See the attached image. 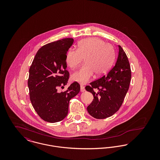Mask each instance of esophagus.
I'll return each mask as SVG.
<instances>
[{
    "label": "esophagus",
    "mask_w": 160,
    "mask_h": 160,
    "mask_svg": "<svg viewBox=\"0 0 160 160\" xmlns=\"http://www.w3.org/2000/svg\"><path fill=\"white\" fill-rule=\"evenodd\" d=\"M80 91L84 92L85 91V89H84V87L83 85H80Z\"/></svg>",
    "instance_id": "1"
}]
</instances>
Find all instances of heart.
Returning a JSON list of instances; mask_svg holds the SVG:
<instances>
[{
  "label": "heart",
  "mask_w": 160,
  "mask_h": 160,
  "mask_svg": "<svg viewBox=\"0 0 160 160\" xmlns=\"http://www.w3.org/2000/svg\"><path fill=\"white\" fill-rule=\"evenodd\" d=\"M114 50L110 44L98 38L84 39L77 44V49L70 48L65 62L69 68H76L84 58L85 63L72 75L75 82L84 84L91 80L93 74L97 77L104 75L113 65Z\"/></svg>",
  "instance_id": "1"
}]
</instances>
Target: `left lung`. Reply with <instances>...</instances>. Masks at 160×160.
<instances>
[{
    "mask_svg": "<svg viewBox=\"0 0 160 160\" xmlns=\"http://www.w3.org/2000/svg\"><path fill=\"white\" fill-rule=\"evenodd\" d=\"M118 47L119 54L113 68L85 87L93 96L87 107L88 112L96 119H105L118 111L129 89L131 78L129 61L121 46ZM94 88L99 90L97 93L93 91Z\"/></svg>",
    "mask_w": 160,
    "mask_h": 160,
    "instance_id": "obj_1",
    "label": "left lung"
}]
</instances>
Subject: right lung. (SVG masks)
Listing matches in <instances>:
<instances>
[{
	"label": "right lung",
	"instance_id": "add662e5",
	"mask_svg": "<svg viewBox=\"0 0 160 160\" xmlns=\"http://www.w3.org/2000/svg\"><path fill=\"white\" fill-rule=\"evenodd\" d=\"M73 42L72 38H63L42 46L29 69L28 84L31 103L46 122L63 120L68 113L70 99L80 90V84L74 82L67 91L58 92V87L68 83L69 74L66 69L65 58Z\"/></svg>",
	"mask_w": 160,
	"mask_h": 160
}]
</instances>
